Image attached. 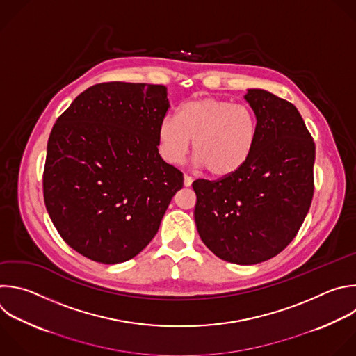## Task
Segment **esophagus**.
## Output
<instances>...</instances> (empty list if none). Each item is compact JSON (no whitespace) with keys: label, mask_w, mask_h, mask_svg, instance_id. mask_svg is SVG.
I'll return each mask as SVG.
<instances>
[{"label":"esophagus","mask_w":356,"mask_h":356,"mask_svg":"<svg viewBox=\"0 0 356 356\" xmlns=\"http://www.w3.org/2000/svg\"><path fill=\"white\" fill-rule=\"evenodd\" d=\"M191 183H193V177L188 176V175H184V186H186V187H190Z\"/></svg>","instance_id":"esophagus-1"}]
</instances>
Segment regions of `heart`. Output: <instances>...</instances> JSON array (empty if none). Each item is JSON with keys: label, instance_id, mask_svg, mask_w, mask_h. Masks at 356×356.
Here are the masks:
<instances>
[{"label": "heart", "instance_id": "obj_1", "mask_svg": "<svg viewBox=\"0 0 356 356\" xmlns=\"http://www.w3.org/2000/svg\"><path fill=\"white\" fill-rule=\"evenodd\" d=\"M257 138L253 111L229 100L204 97L183 103L176 118L165 117L158 129L162 158L177 165L190 151L213 176H229L250 158Z\"/></svg>", "mask_w": 356, "mask_h": 356}]
</instances>
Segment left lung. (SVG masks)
I'll list each match as a JSON object with an SVG mask.
<instances>
[{"instance_id":"obj_1","label":"left lung","mask_w":356,"mask_h":356,"mask_svg":"<svg viewBox=\"0 0 356 356\" xmlns=\"http://www.w3.org/2000/svg\"><path fill=\"white\" fill-rule=\"evenodd\" d=\"M257 118L248 162L218 180L198 179L194 219L219 259L252 266L281 253L300 229L314 191L316 147L298 108L264 89L245 95Z\"/></svg>"}]
</instances>
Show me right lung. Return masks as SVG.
I'll return each mask as SVG.
<instances>
[{
	"instance_id": "right-lung-1",
	"label": "right lung",
	"mask_w": 356,
	"mask_h": 356,
	"mask_svg": "<svg viewBox=\"0 0 356 356\" xmlns=\"http://www.w3.org/2000/svg\"><path fill=\"white\" fill-rule=\"evenodd\" d=\"M163 85L104 82L57 118L43 195L64 242L102 264L124 263L156 234L183 173L158 151L169 108Z\"/></svg>"
}]
</instances>
